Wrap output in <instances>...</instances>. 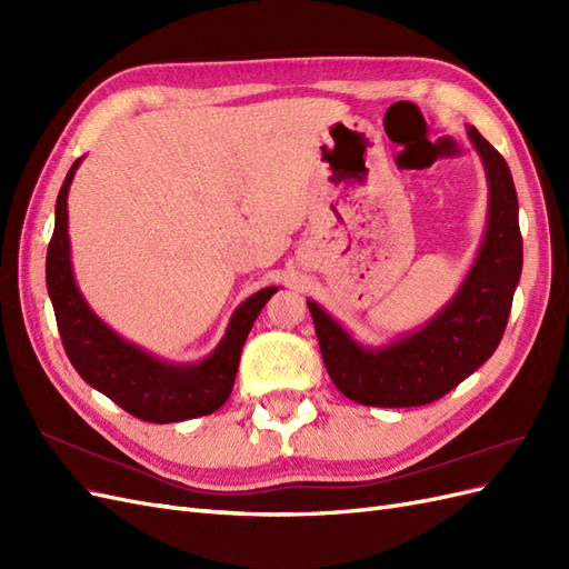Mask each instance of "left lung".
Returning <instances> with one entry per match:
<instances>
[{
    "label": "left lung",
    "instance_id": "left-lung-1",
    "mask_svg": "<svg viewBox=\"0 0 569 569\" xmlns=\"http://www.w3.org/2000/svg\"><path fill=\"white\" fill-rule=\"evenodd\" d=\"M468 137L487 170L489 218L485 242L458 295L420 330L380 349L360 347L316 301H308L325 368L335 387L356 403H432L470 377L501 343L522 272L518 192L501 153L472 126Z\"/></svg>",
    "mask_w": 569,
    "mask_h": 569
}]
</instances>
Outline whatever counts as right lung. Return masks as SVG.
Here are the masks:
<instances>
[{
  "label": "right lung",
  "instance_id": "1",
  "mask_svg": "<svg viewBox=\"0 0 569 569\" xmlns=\"http://www.w3.org/2000/svg\"><path fill=\"white\" fill-rule=\"evenodd\" d=\"M80 161L71 166L59 189L54 234L47 249V291L68 360L84 382L140 420L166 425L209 416L230 399L253 320L278 287L256 291L239 306L226 337L201 363H166L118 337L92 313L73 278L66 199Z\"/></svg>",
  "mask_w": 569,
  "mask_h": 569
}]
</instances>
